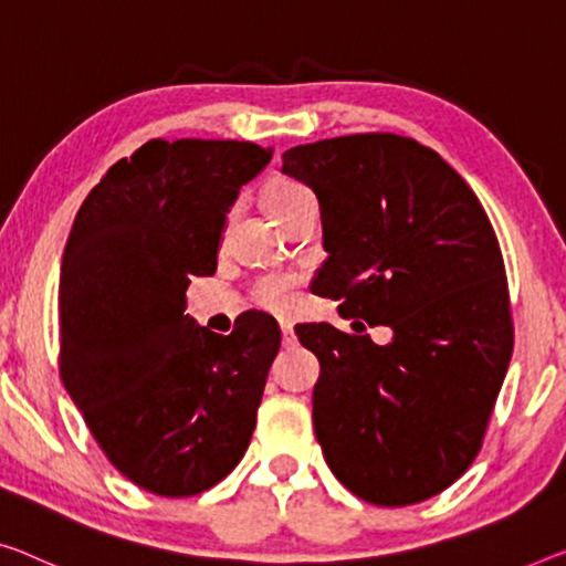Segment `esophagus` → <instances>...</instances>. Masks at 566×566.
I'll use <instances>...</instances> for the list:
<instances>
[{
	"label": "esophagus",
	"instance_id": "esophagus-1",
	"mask_svg": "<svg viewBox=\"0 0 566 566\" xmlns=\"http://www.w3.org/2000/svg\"><path fill=\"white\" fill-rule=\"evenodd\" d=\"M281 338H283L285 349H291V346L295 344V334H293V326L291 324H281Z\"/></svg>",
	"mask_w": 566,
	"mask_h": 566
}]
</instances>
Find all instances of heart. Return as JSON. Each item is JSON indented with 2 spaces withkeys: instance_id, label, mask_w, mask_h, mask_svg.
<instances>
[{
  "instance_id": "obj_1",
  "label": "heart",
  "mask_w": 566,
  "mask_h": 566,
  "mask_svg": "<svg viewBox=\"0 0 566 566\" xmlns=\"http://www.w3.org/2000/svg\"><path fill=\"white\" fill-rule=\"evenodd\" d=\"M303 195H308V189L298 185V181L291 179H273L271 185H265L263 195H260V202H263V210L277 220L289 207L301 199ZM255 303L263 306L265 311L273 313H285L293 306V277L285 275H268L263 281H258L255 285Z\"/></svg>"
}]
</instances>
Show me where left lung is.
<instances>
[{
    "mask_svg": "<svg viewBox=\"0 0 566 566\" xmlns=\"http://www.w3.org/2000/svg\"><path fill=\"white\" fill-rule=\"evenodd\" d=\"M283 174L318 197L328 258L313 289L344 318L392 328L385 346L332 324L295 332L321 364L313 430L326 463L377 506L438 495L481 450L514 352L489 214L440 154L397 134L293 146Z\"/></svg>",
    "mask_w": 566,
    "mask_h": 566,
    "instance_id": "left-lung-1",
    "label": "left lung"
}]
</instances>
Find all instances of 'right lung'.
I'll return each mask as SVG.
<instances>
[{
	"mask_svg": "<svg viewBox=\"0 0 566 566\" xmlns=\"http://www.w3.org/2000/svg\"><path fill=\"white\" fill-rule=\"evenodd\" d=\"M273 149L151 138L85 197L60 268V377L113 465L181 499L245 455L281 349L271 316L230 336L189 318L187 289L212 275L228 212Z\"/></svg>",
	"mask_w": 566,
	"mask_h": 566,
	"instance_id": "add662e5",
	"label": "right lung"
}]
</instances>
